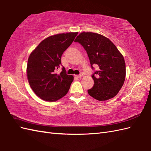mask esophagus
I'll use <instances>...</instances> for the list:
<instances>
[{
  "label": "esophagus",
  "mask_w": 151,
  "mask_h": 151,
  "mask_svg": "<svg viewBox=\"0 0 151 151\" xmlns=\"http://www.w3.org/2000/svg\"><path fill=\"white\" fill-rule=\"evenodd\" d=\"M75 76H76V78H81V77H82V76H83V74L81 73L79 75H76Z\"/></svg>",
  "instance_id": "1"
}]
</instances>
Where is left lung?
I'll use <instances>...</instances> for the list:
<instances>
[{"label":"left lung","instance_id":"1","mask_svg":"<svg viewBox=\"0 0 151 151\" xmlns=\"http://www.w3.org/2000/svg\"><path fill=\"white\" fill-rule=\"evenodd\" d=\"M84 48L91 68L99 69L92 75L94 86L88 89L89 95L98 101L114 97L123 86L126 66L123 55L108 38L93 32H82L75 40Z\"/></svg>","mask_w":151,"mask_h":151}]
</instances>
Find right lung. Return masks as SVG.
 <instances>
[{"instance_id":"add662e5","label":"right lung","mask_w":151,"mask_h":151,"mask_svg":"<svg viewBox=\"0 0 151 151\" xmlns=\"http://www.w3.org/2000/svg\"><path fill=\"white\" fill-rule=\"evenodd\" d=\"M78 32L59 34L48 37L38 45L28 58L27 78L31 88L37 96L46 101H56L68 92L73 81L65 67L60 74L61 57Z\"/></svg>"}]
</instances>
